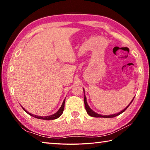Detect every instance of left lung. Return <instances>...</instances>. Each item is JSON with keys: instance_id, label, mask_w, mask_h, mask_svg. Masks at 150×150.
<instances>
[{"instance_id": "left-lung-1", "label": "left lung", "mask_w": 150, "mask_h": 150, "mask_svg": "<svg viewBox=\"0 0 150 150\" xmlns=\"http://www.w3.org/2000/svg\"><path fill=\"white\" fill-rule=\"evenodd\" d=\"M83 91H84V96H85V97H84L85 106L86 110H87V112L88 113V115H89V116H93V117H96V118H114V117H115V116H118V115H120V114L124 112L125 111L127 108H128V106L130 105V104H131L132 103V101H133L134 98L133 99H132V100L131 102H130V103L129 104V105H128V106H127L124 109V110L120 111V112H118V113H117V114H114V115H98V114L96 113L95 112H94V111L92 110V109H91V108L89 107V106L88 105L87 102V98H86V96H85V90H84V88H83Z\"/></svg>"}]
</instances>
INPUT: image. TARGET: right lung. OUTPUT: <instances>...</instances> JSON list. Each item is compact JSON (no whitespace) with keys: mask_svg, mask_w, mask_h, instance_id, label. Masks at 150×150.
I'll list each match as a JSON object with an SVG mask.
<instances>
[{"mask_svg":"<svg viewBox=\"0 0 150 150\" xmlns=\"http://www.w3.org/2000/svg\"><path fill=\"white\" fill-rule=\"evenodd\" d=\"M65 98L63 100V102L62 103V105L61 106L60 108L59 109V110H58L57 112H55V114L52 115H50V116H37V115H32L31 113H29L26 110H25V109L22 107V108L24 109V110L27 112L28 115H30V116H33V117L34 118H38V119H42V120H54V119H56L58 118L59 117V116L62 115L63 110H64V106H65Z\"/></svg>","mask_w":150,"mask_h":150,"instance_id":"1","label":"right lung"}]
</instances>
